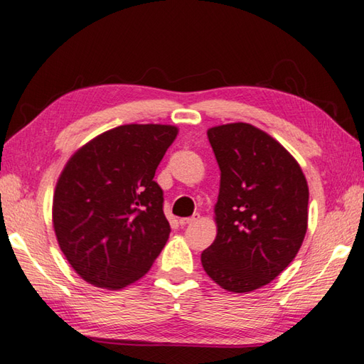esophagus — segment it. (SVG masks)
Masks as SVG:
<instances>
[{"label":"esophagus","instance_id":"obj_1","mask_svg":"<svg viewBox=\"0 0 364 364\" xmlns=\"http://www.w3.org/2000/svg\"><path fill=\"white\" fill-rule=\"evenodd\" d=\"M198 218H200V215H198V213H196V215H192L191 218H181V219H180V224H181V225L194 224V223H197Z\"/></svg>","mask_w":364,"mask_h":364}]
</instances>
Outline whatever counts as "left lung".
I'll list each match as a JSON object with an SVG mask.
<instances>
[{"mask_svg": "<svg viewBox=\"0 0 364 364\" xmlns=\"http://www.w3.org/2000/svg\"><path fill=\"white\" fill-rule=\"evenodd\" d=\"M220 170L218 235L202 265L220 287L245 294L279 276L308 229L309 189L279 141L247 123L208 129Z\"/></svg>", "mask_w": 364, "mask_h": 364, "instance_id": "obj_1", "label": "left lung"}]
</instances>
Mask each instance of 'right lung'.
<instances>
[{
  "instance_id": "add662e5",
  "label": "right lung",
  "mask_w": 364,
  "mask_h": 364,
  "mask_svg": "<svg viewBox=\"0 0 364 364\" xmlns=\"http://www.w3.org/2000/svg\"><path fill=\"white\" fill-rule=\"evenodd\" d=\"M178 134L167 124H124L88 141L56 183L53 229L77 274L118 290L140 279L166 246L170 224L153 178Z\"/></svg>"
}]
</instances>
